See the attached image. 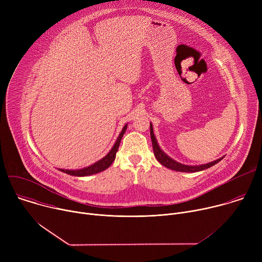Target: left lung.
Wrapping results in <instances>:
<instances>
[{
	"label": "left lung",
	"instance_id": "left-lung-1",
	"mask_svg": "<svg viewBox=\"0 0 262 262\" xmlns=\"http://www.w3.org/2000/svg\"><path fill=\"white\" fill-rule=\"evenodd\" d=\"M150 136H151V141H152L154 152H155V156H156L157 160L163 166H165L166 168H169V169L174 170V171H178V172H198V171H202V170H205L207 168L212 167L213 165L217 164L223 159V158H221V159H219L214 162H211V163H208V164H205V165H200V166H185V165L179 164V163L175 162L174 160H172L171 158H169L160 148V146L157 142L156 136L154 134V128H152L151 123H150Z\"/></svg>",
	"mask_w": 262,
	"mask_h": 262
}]
</instances>
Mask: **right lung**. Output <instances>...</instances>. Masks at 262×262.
Listing matches in <instances>:
<instances>
[{
	"instance_id": "obj_1",
	"label": "right lung",
	"mask_w": 262,
	"mask_h": 262,
	"mask_svg": "<svg viewBox=\"0 0 262 262\" xmlns=\"http://www.w3.org/2000/svg\"><path fill=\"white\" fill-rule=\"evenodd\" d=\"M126 127H127V124H125L124 127L122 128V132L120 133L119 137L117 138V141L114 144L113 148L111 149V151L103 159L98 161L97 163H95V164H93V165H91L89 167H86L84 169H80V170H64V169H60V171L66 173V174L72 175V176H88V175L96 174L98 172H101V171L105 170L106 168H108L112 165V163L114 162V160L116 158V152L118 151V148H119L121 139H122V137H123L125 130H126Z\"/></svg>"
}]
</instances>
